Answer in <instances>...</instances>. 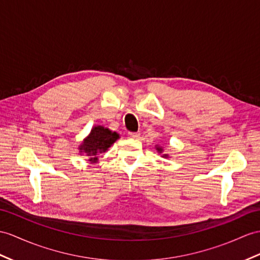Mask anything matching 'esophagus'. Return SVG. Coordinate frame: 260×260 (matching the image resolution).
<instances>
[{
	"label": "esophagus",
	"mask_w": 260,
	"mask_h": 260,
	"mask_svg": "<svg viewBox=\"0 0 260 260\" xmlns=\"http://www.w3.org/2000/svg\"><path fill=\"white\" fill-rule=\"evenodd\" d=\"M128 136L131 139H138L139 137H140V132H129Z\"/></svg>",
	"instance_id": "1"
}]
</instances>
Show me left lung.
<instances>
[{
  "instance_id": "obj_1",
  "label": "left lung",
  "mask_w": 260,
  "mask_h": 260,
  "mask_svg": "<svg viewBox=\"0 0 260 260\" xmlns=\"http://www.w3.org/2000/svg\"><path fill=\"white\" fill-rule=\"evenodd\" d=\"M156 150H157V151H159V152H160V153H161V152H162V148H160V147H157V148H156ZM164 155H166V156H167V154H164Z\"/></svg>"
}]
</instances>
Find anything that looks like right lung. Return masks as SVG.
<instances>
[{"label":"right lung","instance_id":"1","mask_svg":"<svg viewBox=\"0 0 260 260\" xmlns=\"http://www.w3.org/2000/svg\"><path fill=\"white\" fill-rule=\"evenodd\" d=\"M117 139H119V135L117 132H112L101 125L94 126L90 135L85 139L84 142L79 147V150L80 152H85L88 156H90L89 161L97 162L98 157L96 155L108 150V148L111 147V144Z\"/></svg>","mask_w":260,"mask_h":260}]
</instances>
